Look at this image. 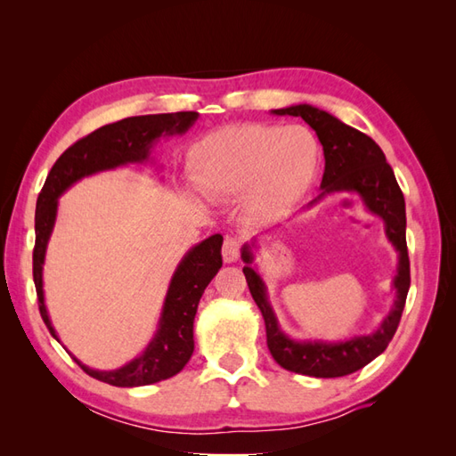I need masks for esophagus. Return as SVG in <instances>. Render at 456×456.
<instances>
[{"label":"esophagus","instance_id":"obj_1","mask_svg":"<svg viewBox=\"0 0 456 456\" xmlns=\"http://www.w3.org/2000/svg\"><path fill=\"white\" fill-rule=\"evenodd\" d=\"M239 253H240V240L237 237H227L221 250L223 260H225V263H235L239 258Z\"/></svg>","mask_w":456,"mask_h":456}]
</instances>
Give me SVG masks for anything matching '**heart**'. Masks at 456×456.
<instances>
[{"mask_svg": "<svg viewBox=\"0 0 456 456\" xmlns=\"http://www.w3.org/2000/svg\"><path fill=\"white\" fill-rule=\"evenodd\" d=\"M322 167L315 134L302 125H227L200 139L190 168L209 196H240L263 219L282 217L312 190Z\"/></svg>", "mask_w": 456, "mask_h": 456, "instance_id": "obj_1", "label": "heart"}]
</instances>
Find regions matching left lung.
<instances>
[{
  "mask_svg": "<svg viewBox=\"0 0 456 456\" xmlns=\"http://www.w3.org/2000/svg\"><path fill=\"white\" fill-rule=\"evenodd\" d=\"M273 113L302 118L315 131L319 142H322L325 172L322 193L312 203L329 196V193H356L362 200L364 208L384 221L386 237L398 253V273L392 280V288L395 289L394 305L374 333L356 335L345 338V341H319V338L317 341H296L280 329L274 309L268 302L265 280L253 266V250L258 248L256 239L240 248V258L245 263L243 273L250 294H253V299L265 317L266 343L274 361L289 372L315 378L353 374L386 351L400 325L405 297H408L410 256L408 243H405L403 193L395 182L392 167L386 162L382 149L368 134L348 127L335 115L307 103L273 110Z\"/></svg>",
  "mask_w": 456,
  "mask_h": 456,
  "instance_id": "left-lung-1",
  "label": "left lung"
}]
</instances>
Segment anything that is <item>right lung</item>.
I'll use <instances>...</instances> for the list:
<instances>
[{"mask_svg":"<svg viewBox=\"0 0 456 456\" xmlns=\"http://www.w3.org/2000/svg\"><path fill=\"white\" fill-rule=\"evenodd\" d=\"M196 111L139 115L118 123L103 125L88 137L76 141L54 162L38 193L35 211V250H33V280L38 297V312L48 331L61 343L48 317L43 292V265L46 245L54 229L58 198L78 180L103 170H113L125 164H139L151 160V149L160 137L183 134L198 119ZM223 237L211 235L191 247L170 280L167 297L159 319L157 333L144 348L142 354L133 358L115 370H95L70 354L86 374L105 384L119 388L147 386L178 374L188 364L193 353V317L198 312L203 289L219 273Z\"/></svg>","mask_w":456,"mask_h":456,"instance_id":"1","label":"right lung"}]
</instances>
